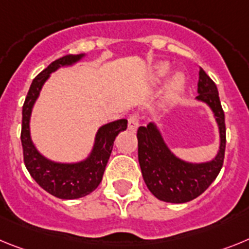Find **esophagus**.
<instances>
[{
  "instance_id": "1",
  "label": "esophagus",
  "mask_w": 249,
  "mask_h": 249,
  "mask_svg": "<svg viewBox=\"0 0 249 249\" xmlns=\"http://www.w3.org/2000/svg\"><path fill=\"white\" fill-rule=\"evenodd\" d=\"M139 126V120H138L137 115H130L129 120H127V129L130 131H135Z\"/></svg>"
}]
</instances>
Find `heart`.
Listing matches in <instances>:
<instances>
[{"mask_svg":"<svg viewBox=\"0 0 249 249\" xmlns=\"http://www.w3.org/2000/svg\"><path fill=\"white\" fill-rule=\"evenodd\" d=\"M169 64L166 61H159L151 68L150 70V79L158 83L160 81L166 73L169 72ZM185 85H187V77L183 72H176L172 75L169 81L166 83L165 89H164L163 96H161L160 101V110L161 111H166L170 107H174L180 98L183 96L185 91Z\"/></svg>","mask_w":249,"mask_h":249,"instance_id":"heart-1","label":"heart"}]
</instances>
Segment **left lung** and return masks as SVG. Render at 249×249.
Wrapping results in <instances>:
<instances>
[{"label": "left lung", "mask_w": 249, "mask_h": 249, "mask_svg": "<svg viewBox=\"0 0 249 249\" xmlns=\"http://www.w3.org/2000/svg\"><path fill=\"white\" fill-rule=\"evenodd\" d=\"M198 103L211 109L218 126L219 146L215 155L207 161H188L173 153L163 137L161 127L155 123L138 129V158L146 187L159 200L185 203L199 196L214 181L223 165L226 150L224 112L218 89L213 80L199 70Z\"/></svg>", "instance_id": "left-lung-1"}]
</instances>
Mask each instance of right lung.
Here are the masks:
<instances>
[{
  "label": "right lung",
  "instance_id": "right-lung-1",
  "mask_svg": "<svg viewBox=\"0 0 249 249\" xmlns=\"http://www.w3.org/2000/svg\"><path fill=\"white\" fill-rule=\"evenodd\" d=\"M88 53L66 55L55 60L32 81L22 107L21 142L25 165L42 189L60 199H77L94 192L103 179L115 138L126 130L127 120L120 119L101 125L94 138V144L86 158L79 161L51 160L40 153L31 138V115L45 83L51 73L61 68H69L85 59Z\"/></svg>",
  "mask_w": 249,
  "mask_h": 249
}]
</instances>
